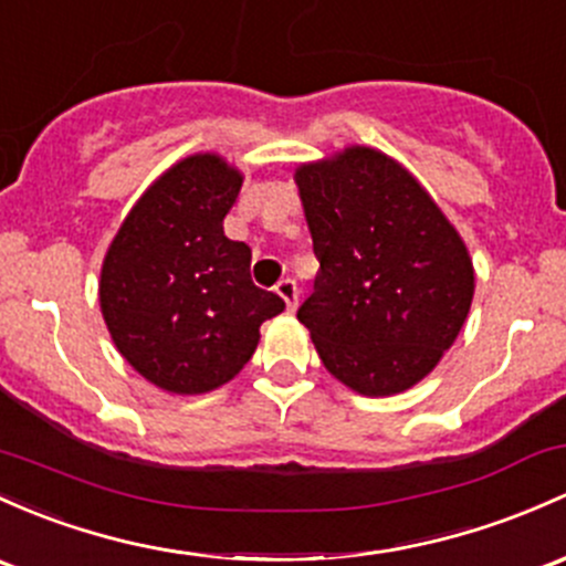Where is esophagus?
Wrapping results in <instances>:
<instances>
[{
    "label": "esophagus",
    "instance_id": "obj_1",
    "mask_svg": "<svg viewBox=\"0 0 566 566\" xmlns=\"http://www.w3.org/2000/svg\"><path fill=\"white\" fill-rule=\"evenodd\" d=\"M275 291L281 294V300L285 302V307L294 313L296 305H300V289H296V281H291V277H283L281 283L275 285Z\"/></svg>",
    "mask_w": 566,
    "mask_h": 566
}]
</instances>
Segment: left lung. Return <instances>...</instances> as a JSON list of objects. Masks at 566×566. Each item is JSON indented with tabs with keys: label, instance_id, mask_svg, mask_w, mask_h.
Here are the masks:
<instances>
[{
	"label": "left lung",
	"instance_id": "8db88e82",
	"mask_svg": "<svg viewBox=\"0 0 566 566\" xmlns=\"http://www.w3.org/2000/svg\"><path fill=\"white\" fill-rule=\"evenodd\" d=\"M294 180L321 264L296 318L339 382L364 397L407 391L470 313L464 240L402 164L375 148L302 164Z\"/></svg>",
	"mask_w": 566,
	"mask_h": 566
}]
</instances>
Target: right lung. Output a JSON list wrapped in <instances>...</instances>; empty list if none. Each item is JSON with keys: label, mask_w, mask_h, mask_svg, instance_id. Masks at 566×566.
Wrapping results in <instances>:
<instances>
[{"label": "right lung", "mask_w": 566, "mask_h": 566, "mask_svg": "<svg viewBox=\"0 0 566 566\" xmlns=\"http://www.w3.org/2000/svg\"><path fill=\"white\" fill-rule=\"evenodd\" d=\"M242 175L197 154L156 180L107 248L99 305L115 348L172 394H205L240 373L259 326L285 302L251 281V248L223 234Z\"/></svg>", "instance_id": "obj_1"}]
</instances>
